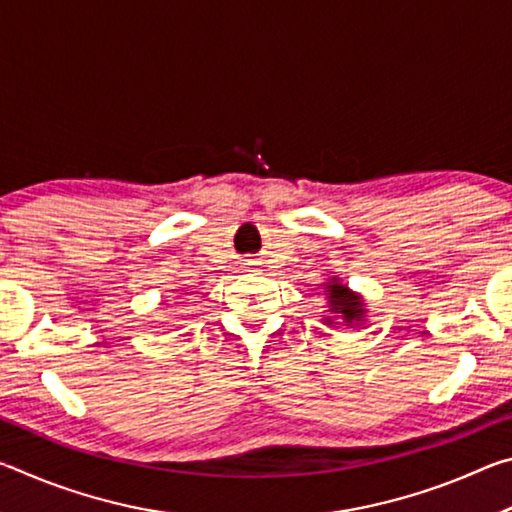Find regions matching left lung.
Returning a JSON list of instances; mask_svg holds the SVG:
<instances>
[{
    "mask_svg": "<svg viewBox=\"0 0 512 512\" xmlns=\"http://www.w3.org/2000/svg\"><path fill=\"white\" fill-rule=\"evenodd\" d=\"M325 296L329 302V314L334 316H327L325 323L332 325L334 318H341L345 325H354V323H361L363 316H366V309H363V300L359 293L350 291L345 284H341V280H332L325 282Z\"/></svg>",
    "mask_w": 512,
    "mask_h": 512,
    "instance_id": "left-lung-1",
    "label": "left lung"
}]
</instances>
